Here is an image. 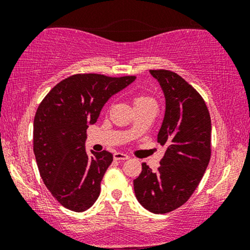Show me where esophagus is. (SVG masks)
Returning a JSON list of instances; mask_svg holds the SVG:
<instances>
[{
    "label": "esophagus",
    "mask_w": 250,
    "mask_h": 250,
    "mask_svg": "<svg viewBox=\"0 0 250 250\" xmlns=\"http://www.w3.org/2000/svg\"><path fill=\"white\" fill-rule=\"evenodd\" d=\"M128 158H129V157L127 155H125V153H123V152H115L114 153V159L115 160H126Z\"/></svg>",
    "instance_id": "obj_1"
}]
</instances>
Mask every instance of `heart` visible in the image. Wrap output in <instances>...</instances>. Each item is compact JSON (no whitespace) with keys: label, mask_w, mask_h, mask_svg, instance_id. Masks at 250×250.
<instances>
[{"label":"heart","mask_w":250,"mask_h":250,"mask_svg":"<svg viewBox=\"0 0 250 250\" xmlns=\"http://www.w3.org/2000/svg\"><path fill=\"white\" fill-rule=\"evenodd\" d=\"M150 104H155V100H153L152 98L148 97V95L136 94L134 95V98H133V104H134V108L143 107V105H146Z\"/></svg>","instance_id":"1"}]
</instances>
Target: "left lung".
Masks as SVG:
<instances>
[{
  "label": "left lung",
  "instance_id": "left-lung-1",
  "mask_svg": "<svg viewBox=\"0 0 250 250\" xmlns=\"http://www.w3.org/2000/svg\"><path fill=\"white\" fill-rule=\"evenodd\" d=\"M165 95L166 109L157 141L166 148L157 172L142 164L133 181L136 199L155 214L169 213L197 189L210 159L211 123L201 95L173 71L150 70Z\"/></svg>",
  "mask_w": 250,
  "mask_h": 250
}]
</instances>
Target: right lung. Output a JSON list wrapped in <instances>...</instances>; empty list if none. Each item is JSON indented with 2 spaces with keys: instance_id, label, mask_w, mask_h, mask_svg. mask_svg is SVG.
I'll return each instance as SVG.
<instances>
[{
  "instance_id": "right-lung-1",
  "label": "right lung",
  "mask_w": 250,
  "mask_h": 250,
  "mask_svg": "<svg viewBox=\"0 0 250 250\" xmlns=\"http://www.w3.org/2000/svg\"><path fill=\"white\" fill-rule=\"evenodd\" d=\"M135 76L77 74L58 83L37 108L34 153L41 177L67 209L84 211L100 194V184L112 153L85 150L86 129L105 102L128 86Z\"/></svg>"
}]
</instances>
